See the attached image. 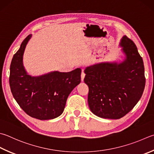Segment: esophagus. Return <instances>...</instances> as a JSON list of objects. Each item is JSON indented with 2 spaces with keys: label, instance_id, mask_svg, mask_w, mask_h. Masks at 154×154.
Returning <instances> with one entry per match:
<instances>
[{
  "label": "esophagus",
  "instance_id": "obj_1",
  "mask_svg": "<svg viewBox=\"0 0 154 154\" xmlns=\"http://www.w3.org/2000/svg\"><path fill=\"white\" fill-rule=\"evenodd\" d=\"M85 72L82 70V73H81V80H82V81L84 80V78H85Z\"/></svg>",
  "mask_w": 154,
  "mask_h": 154
}]
</instances>
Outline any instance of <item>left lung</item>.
I'll return each instance as SVG.
<instances>
[{
    "mask_svg": "<svg viewBox=\"0 0 154 154\" xmlns=\"http://www.w3.org/2000/svg\"><path fill=\"white\" fill-rule=\"evenodd\" d=\"M120 45L125 54L123 62L102 63L85 70L89 108L101 118L124 117L140 100L146 85L143 62L134 42L125 35Z\"/></svg>",
    "mask_w": 154,
    "mask_h": 154,
    "instance_id": "1",
    "label": "left lung"
}]
</instances>
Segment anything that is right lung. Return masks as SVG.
I'll use <instances>...</instances> for the list:
<instances>
[{
	"label": "right lung",
	"instance_id": "right-lung-1",
	"mask_svg": "<svg viewBox=\"0 0 154 154\" xmlns=\"http://www.w3.org/2000/svg\"><path fill=\"white\" fill-rule=\"evenodd\" d=\"M31 37L29 35L23 40L11 61V92L30 117L39 120L53 119L62 115L69 94L80 83L81 69L69 72H51L37 77L28 75L23 64V56Z\"/></svg>",
	"mask_w": 154,
	"mask_h": 154
}]
</instances>
